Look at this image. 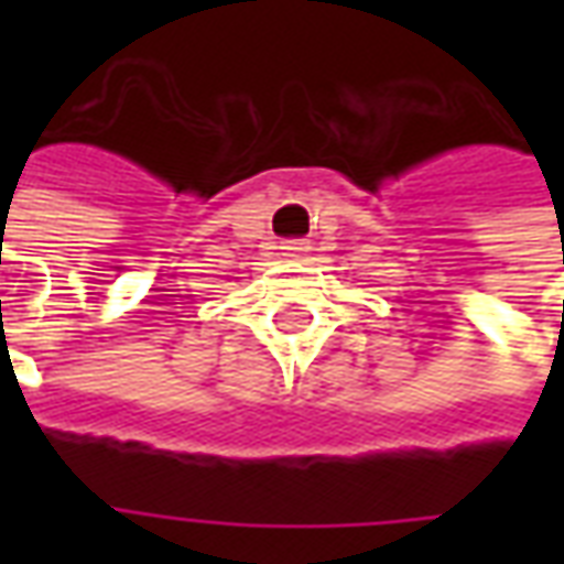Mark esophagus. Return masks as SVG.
<instances>
[{"mask_svg": "<svg viewBox=\"0 0 564 564\" xmlns=\"http://www.w3.org/2000/svg\"><path fill=\"white\" fill-rule=\"evenodd\" d=\"M307 250H311V245H307V241H302V238H293V241H283L281 245V257H286V259L305 257Z\"/></svg>", "mask_w": 564, "mask_h": 564, "instance_id": "1", "label": "esophagus"}]
</instances>
